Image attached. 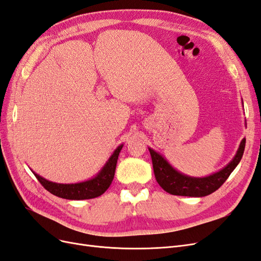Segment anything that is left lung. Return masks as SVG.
Wrapping results in <instances>:
<instances>
[{"label": "left lung", "instance_id": "obj_1", "mask_svg": "<svg viewBox=\"0 0 261 261\" xmlns=\"http://www.w3.org/2000/svg\"><path fill=\"white\" fill-rule=\"evenodd\" d=\"M245 144H246V139L243 138L233 159L224 168L202 177H194L184 174L173 168L161 153L156 152L150 147H148V149L151 154L155 179L165 192L171 195L203 197L216 192L238 167L244 153Z\"/></svg>", "mask_w": 261, "mask_h": 261}]
</instances>
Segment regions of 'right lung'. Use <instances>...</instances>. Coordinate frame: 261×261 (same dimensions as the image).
<instances>
[{
    "instance_id": "obj_1",
    "label": "right lung",
    "mask_w": 261,
    "mask_h": 261,
    "mask_svg": "<svg viewBox=\"0 0 261 261\" xmlns=\"http://www.w3.org/2000/svg\"><path fill=\"white\" fill-rule=\"evenodd\" d=\"M124 144L117 146L113 153L110 155L108 161L101 170L97 173L93 177L80 181V183H70V184H62V183H55L49 179H45L44 177L40 176L33 170L35 176L40 181L41 185L50 192L51 194L60 197V198L70 199V200H84V199H91L96 198V197L101 196L107 189L111 185L116 163L118 159V154H120L121 150Z\"/></svg>"
}]
</instances>
